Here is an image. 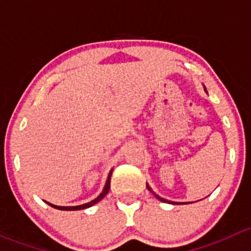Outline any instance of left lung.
Returning <instances> with one entry per match:
<instances>
[{
  "label": "left lung",
  "mask_w": 251,
  "mask_h": 251,
  "mask_svg": "<svg viewBox=\"0 0 251 251\" xmlns=\"http://www.w3.org/2000/svg\"><path fill=\"white\" fill-rule=\"evenodd\" d=\"M203 87H204V86H203ZM204 92H205V93H208V92H206V88H205V87H204ZM146 187H147V190H149V191H151V192L153 193V196H154V197H156L157 200H158V201H161V202H164V203H169V204H188V203H190V202H188V203H185V202H172V201L164 200V198L159 197V196L157 195V193H154L153 191H152V188L150 187V186L147 185V183H146Z\"/></svg>",
  "instance_id": "obj_1"
}]
</instances>
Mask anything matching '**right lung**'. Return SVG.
Listing matches in <instances>:
<instances>
[{
    "label": "right lung",
    "instance_id": "add662e5",
    "mask_svg": "<svg viewBox=\"0 0 251 251\" xmlns=\"http://www.w3.org/2000/svg\"><path fill=\"white\" fill-rule=\"evenodd\" d=\"M112 170H110V173H108V176H107V180H106V183H105L104 186V190H102V192L100 193L99 196H98L95 200L90 201V202H88L86 204H81V205H75V206H60V205H54V204L49 203V202H46L47 204H49L50 206H53V208L55 209H59V210H82V209H87L89 208V206H93L94 204H97L98 202H100V201L102 200V198L105 197V196L108 193V190H110V181H111V175H112Z\"/></svg>",
    "mask_w": 251,
    "mask_h": 251
}]
</instances>
